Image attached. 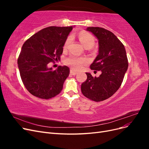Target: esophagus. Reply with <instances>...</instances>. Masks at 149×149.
<instances>
[{
  "label": "esophagus",
  "instance_id": "1",
  "mask_svg": "<svg viewBox=\"0 0 149 149\" xmlns=\"http://www.w3.org/2000/svg\"><path fill=\"white\" fill-rule=\"evenodd\" d=\"M70 74H72V75H76L78 74V72L77 71H73V70H70Z\"/></svg>",
  "mask_w": 149,
  "mask_h": 149
}]
</instances>
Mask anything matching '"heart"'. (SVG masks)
Masks as SVG:
<instances>
[{"mask_svg":"<svg viewBox=\"0 0 149 149\" xmlns=\"http://www.w3.org/2000/svg\"><path fill=\"white\" fill-rule=\"evenodd\" d=\"M79 40L81 43L84 48H91L95 42V39L90 33L86 32H81L79 35ZM71 42V37L68 38L64 44V49H66ZM65 64L70 66L74 70H79L88 63V59L84 57H78L71 55L67 58L65 61Z\"/></svg>","mask_w":149,"mask_h":149,"instance_id":"b5f03b06","label":"heart"}]
</instances>
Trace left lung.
<instances>
[{
  "instance_id": "left-lung-1",
  "label": "left lung",
  "mask_w": 149,
  "mask_h": 149,
  "mask_svg": "<svg viewBox=\"0 0 149 149\" xmlns=\"http://www.w3.org/2000/svg\"><path fill=\"white\" fill-rule=\"evenodd\" d=\"M98 40V55L90 65L92 70L101 71L99 77L86 73L87 79L81 89L89 100L100 102L112 96L123 83L128 68V60L124 45L111 31L100 27H88Z\"/></svg>"
}]
</instances>
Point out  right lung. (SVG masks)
I'll list each match as a JSON object with an SVG mask.
<instances>
[{
  "label": "right lung",
  "instance_id": "right-lung-1",
  "mask_svg": "<svg viewBox=\"0 0 149 149\" xmlns=\"http://www.w3.org/2000/svg\"><path fill=\"white\" fill-rule=\"evenodd\" d=\"M73 26H49L38 31L24 43L17 60L26 89L32 95L48 100L60 94L70 68L60 66L55 70L48 64L60 59L64 44Z\"/></svg>",
  "mask_w": 149,
  "mask_h": 149
}]
</instances>
